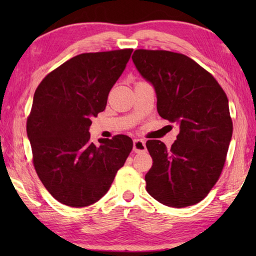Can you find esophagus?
Returning <instances> with one entry per match:
<instances>
[{
    "mask_svg": "<svg viewBox=\"0 0 256 256\" xmlns=\"http://www.w3.org/2000/svg\"><path fill=\"white\" fill-rule=\"evenodd\" d=\"M133 151L136 154H144L146 151V142L144 140H140V138H136V140L133 141Z\"/></svg>",
    "mask_w": 256,
    "mask_h": 256,
    "instance_id": "obj_1",
    "label": "esophagus"
}]
</instances>
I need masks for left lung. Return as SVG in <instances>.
Instances as JSON below:
<instances>
[{
  "label": "left lung",
  "instance_id": "8db88e82",
  "mask_svg": "<svg viewBox=\"0 0 256 256\" xmlns=\"http://www.w3.org/2000/svg\"><path fill=\"white\" fill-rule=\"evenodd\" d=\"M132 60L154 86L159 115L180 125L170 149L159 140L146 141L154 162L146 188L164 206L196 204L218 182L226 162L232 136L226 92L211 73L184 54L136 50Z\"/></svg>",
  "mask_w": 256,
  "mask_h": 256
}]
</instances>
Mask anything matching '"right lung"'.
Instances as JSON below:
<instances>
[{"mask_svg":"<svg viewBox=\"0 0 256 256\" xmlns=\"http://www.w3.org/2000/svg\"><path fill=\"white\" fill-rule=\"evenodd\" d=\"M133 50L84 53L50 72L37 86L27 118L34 170L63 204L82 208L102 198L133 148L118 134L90 142L92 116L105 110L108 94Z\"/></svg>","mask_w":256,"mask_h":256,"instance_id":"right-lung-1","label":"right lung"}]
</instances>
